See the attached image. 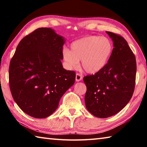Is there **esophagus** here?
I'll list each match as a JSON object with an SVG mask.
<instances>
[{"instance_id": "34e87169", "label": "esophagus", "mask_w": 147, "mask_h": 147, "mask_svg": "<svg viewBox=\"0 0 147 147\" xmlns=\"http://www.w3.org/2000/svg\"><path fill=\"white\" fill-rule=\"evenodd\" d=\"M82 80V76L81 74L76 73V81L79 82V81H81Z\"/></svg>"}]
</instances>
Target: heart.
<instances>
[{"instance_id": "heart-1", "label": "heart", "mask_w": 147, "mask_h": 147, "mask_svg": "<svg viewBox=\"0 0 147 147\" xmlns=\"http://www.w3.org/2000/svg\"><path fill=\"white\" fill-rule=\"evenodd\" d=\"M70 50L64 49L62 58L68 69L75 68L80 60L87 73L95 74L107 65L112 55L113 45L109 38L88 36L72 42Z\"/></svg>"}]
</instances>
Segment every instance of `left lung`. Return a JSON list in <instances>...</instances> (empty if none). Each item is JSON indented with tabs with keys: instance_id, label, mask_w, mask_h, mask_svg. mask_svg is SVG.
<instances>
[{
	"instance_id": "obj_1",
	"label": "left lung",
	"mask_w": 147,
	"mask_h": 147,
	"mask_svg": "<svg viewBox=\"0 0 147 147\" xmlns=\"http://www.w3.org/2000/svg\"><path fill=\"white\" fill-rule=\"evenodd\" d=\"M113 42V51L102 70L84 77L87 87L88 110L98 118L115 115L132 96L136 84V57L123 37L106 32Z\"/></svg>"
}]
</instances>
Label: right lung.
Returning a JSON list of instances; mask_svg holds the SVG:
<instances>
[{"mask_svg":"<svg viewBox=\"0 0 147 147\" xmlns=\"http://www.w3.org/2000/svg\"><path fill=\"white\" fill-rule=\"evenodd\" d=\"M65 39L51 28L36 29L17 47L9 67L13 100L35 118L52 115L63 94L74 84L76 74L63 68Z\"/></svg>","mask_w":147,"mask_h":147,"instance_id":"right-lung-1","label":"right lung"}]
</instances>
